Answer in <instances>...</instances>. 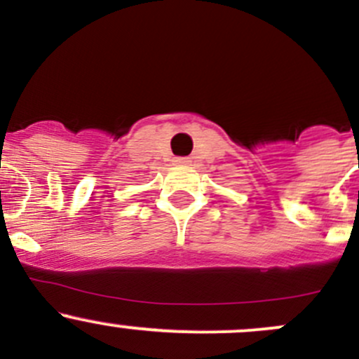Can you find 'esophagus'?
<instances>
[{"mask_svg":"<svg viewBox=\"0 0 359 359\" xmlns=\"http://www.w3.org/2000/svg\"><path fill=\"white\" fill-rule=\"evenodd\" d=\"M172 162H175L176 165H188L191 161H190V158H188V157H176Z\"/></svg>","mask_w":359,"mask_h":359,"instance_id":"esophagus-1","label":"esophagus"}]
</instances>
